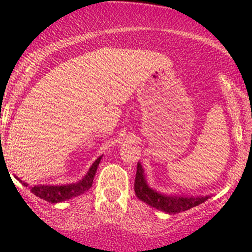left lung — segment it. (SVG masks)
<instances>
[{
	"mask_svg": "<svg viewBox=\"0 0 252 252\" xmlns=\"http://www.w3.org/2000/svg\"><path fill=\"white\" fill-rule=\"evenodd\" d=\"M133 189H135V193H136L140 201L145 202L149 206L160 209V211L169 213V215H171V213L175 215V213L188 211V209L203 203L208 199V197H170V195H164L155 192V190L149 188L148 184H146L141 164H137L135 188Z\"/></svg>",
	"mask_w": 252,
	"mask_h": 252,
	"instance_id": "obj_1",
	"label": "left lung"
}]
</instances>
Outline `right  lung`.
Instances as JSON below:
<instances>
[{
	"instance_id": "1",
	"label": "right lung",
	"mask_w": 252,
	"mask_h": 252,
	"mask_svg": "<svg viewBox=\"0 0 252 252\" xmlns=\"http://www.w3.org/2000/svg\"><path fill=\"white\" fill-rule=\"evenodd\" d=\"M99 161H101V158H98L93 162V165L91 166L86 177L79 180L78 183L68 184V186H35L31 187V192L49 203H58V202L66 201L73 197H78L92 187ZM22 184L26 186L25 183Z\"/></svg>"
}]
</instances>
